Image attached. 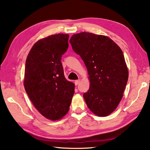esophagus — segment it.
I'll return each instance as SVG.
<instances>
[{
    "mask_svg": "<svg viewBox=\"0 0 150 150\" xmlns=\"http://www.w3.org/2000/svg\"><path fill=\"white\" fill-rule=\"evenodd\" d=\"M80 83V80H76L75 81V84L76 85V86H77V85Z\"/></svg>",
    "mask_w": 150,
    "mask_h": 150,
    "instance_id": "obj_1",
    "label": "esophagus"
}]
</instances>
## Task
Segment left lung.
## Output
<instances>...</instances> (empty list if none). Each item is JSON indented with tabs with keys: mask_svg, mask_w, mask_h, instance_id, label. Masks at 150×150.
Listing matches in <instances>:
<instances>
[{
	"mask_svg": "<svg viewBox=\"0 0 150 150\" xmlns=\"http://www.w3.org/2000/svg\"><path fill=\"white\" fill-rule=\"evenodd\" d=\"M86 66L90 81L83 97L88 107L99 116L116 109L128 80V69L122 49L109 38L90 32L73 35L69 40Z\"/></svg>",
	"mask_w": 150,
	"mask_h": 150,
	"instance_id": "1",
	"label": "left lung"
}]
</instances>
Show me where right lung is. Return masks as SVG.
Instances as JSON below:
<instances>
[{"mask_svg":"<svg viewBox=\"0 0 150 150\" xmlns=\"http://www.w3.org/2000/svg\"><path fill=\"white\" fill-rule=\"evenodd\" d=\"M69 36H49L32 46L26 58L24 86L30 101L42 115L51 120L68 112L75 84L64 77L61 58L68 48Z\"/></svg>","mask_w":150,"mask_h":150,"instance_id":"1","label":"right lung"}]
</instances>
